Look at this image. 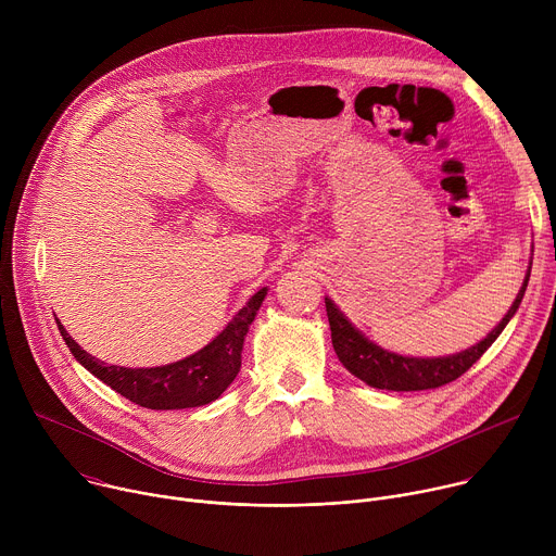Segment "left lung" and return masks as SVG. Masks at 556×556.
<instances>
[{
  "mask_svg": "<svg viewBox=\"0 0 556 556\" xmlns=\"http://www.w3.org/2000/svg\"><path fill=\"white\" fill-rule=\"evenodd\" d=\"M532 260L528 266V273L523 277V283L517 292V299L513 301L510 309L504 314V319L482 339L480 343L470 345L468 350L448 354V356H433V358H418V356H403L389 352L374 341H369L350 319L339 309V305L326 296V309L328 321L332 330V345L343 363V367L376 389H389V391H422V389H435L442 387L455 378H459L475 361L495 343V339L504 332L508 321L519 309V303L526 294L528 279H530Z\"/></svg>",
  "mask_w": 556,
  "mask_h": 556,
  "instance_id": "left-lung-1",
  "label": "left lung"
}]
</instances>
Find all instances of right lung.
Masks as SVG:
<instances>
[{
    "label": "right lung",
    "mask_w": 556,
    "mask_h": 556,
    "mask_svg": "<svg viewBox=\"0 0 556 556\" xmlns=\"http://www.w3.org/2000/svg\"><path fill=\"white\" fill-rule=\"evenodd\" d=\"M268 288H260L247 305L237 312L226 328L195 354L180 358L161 367H121L108 365L97 356L88 354L78 345L56 319V328L70 348L72 356L81 363L92 376L103 380L108 387L125 395L127 401L155 409H189L202 407L226 391L242 367L244 339L251 324L255 321L257 309L262 307Z\"/></svg>",
    "instance_id": "obj_1"
}]
</instances>
